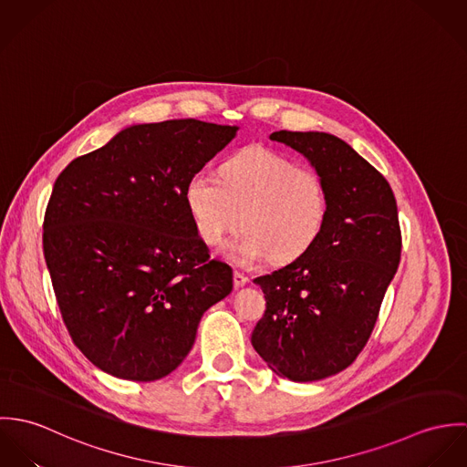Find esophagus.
<instances>
[{"mask_svg": "<svg viewBox=\"0 0 467 467\" xmlns=\"http://www.w3.org/2000/svg\"><path fill=\"white\" fill-rule=\"evenodd\" d=\"M246 284H248V276H244L243 273L235 271V273H234V285H235V289H241V287L246 285Z\"/></svg>", "mask_w": 467, "mask_h": 467, "instance_id": "1", "label": "esophagus"}]
</instances>
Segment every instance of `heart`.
I'll list each match as a JSON object with an SVG mask.
<instances>
[{"mask_svg":"<svg viewBox=\"0 0 467 467\" xmlns=\"http://www.w3.org/2000/svg\"><path fill=\"white\" fill-rule=\"evenodd\" d=\"M221 182L198 172L185 187V201L201 239L219 244L241 228L246 232L224 255L239 266L273 259L291 263L322 235L329 215L324 178L296 167L285 156L250 147L221 167Z\"/></svg>","mask_w":467,"mask_h":467,"instance_id":"1","label":"heart"}]
</instances>
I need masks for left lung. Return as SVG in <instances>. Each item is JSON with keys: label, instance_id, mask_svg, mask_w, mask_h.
Returning a JSON list of instances; mask_svg holds the SVG:
<instances>
[{"label": "left lung", "instance_id": "8db88e82", "mask_svg": "<svg viewBox=\"0 0 467 467\" xmlns=\"http://www.w3.org/2000/svg\"><path fill=\"white\" fill-rule=\"evenodd\" d=\"M269 138L300 152L324 178L329 215L302 257L254 280L266 313L252 345L276 376L320 381L345 370L376 326L400 266L398 204L389 182L341 138L320 131Z\"/></svg>", "mask_w": 467, "mask_h": 467}]
</instances>
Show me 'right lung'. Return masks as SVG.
Here are the masks:
<instances>
[{"mask_svg": "<svg viewBox=\"0 0 467 467\" xmlns=\"http://www.w3.org/2000/svg\"><path fill=\"white\" fill-rule=\"evenodd\" d=\"M239 131L194 119L136 124L59 174L43 248L67 333L100 370L169 376L201 317L232 293L185 201L187 182Z\"/></svg>", "mask_w": 467, "mask_h": 467, "instance_id": "add662e5", "label": "right lung"}]
</instances>
